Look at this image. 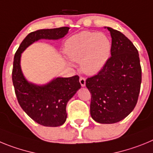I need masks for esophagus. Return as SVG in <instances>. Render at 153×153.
<instances>
[{"label":"esophagus","mask_w":153,"mask_h":153,"mask_svg":"<svg viewBox=\"0 0 153 153\" xmlns=\"http://www.w3.org/2000/svg\"><path fill=\"white\" fill-rule=\"evenodd\" d=\"M79 83H80V85L82 86H86V79L83 76H81L79 77Z\"/></svg>","instance_id":"esophagus-1"}]
</instances>
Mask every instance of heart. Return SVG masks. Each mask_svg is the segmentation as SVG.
Listing matches in <instances>:
<instances>
[{"instance_id": "obj_1", "label": "heart", "mask_w": 153, "mask_h": 153, "mask_svg": "<svg viewBox=\"0 0 153 153\" xmlns=\"http://www.w3.org/2000/svg\"><path fill=\"white\" fill-rule=\"evenodd\" d=\"M112 51V41L105 33L82 31L65 42L64 52L73 61L80 62L86 74H96L105 67ZM69 64L73 65L69 62Z\"/></svg>"}]
</instances>
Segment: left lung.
<instances>
[{
	"label": "left lung",
	"mask_w": 153,
	"mask_h": 153,
	"mask_svg": "<svg viewBox=\"0 0 153 153\" xmlns=\"http://www.w3.org/2000/svg\"><path fill=\"white\" fill-rule=\"evenodd\" d=\"M112 37L111 56L95 76L87 78L91 93L90 115L96 122H120L136 106L142 82L138 51L120 31L106 27Z\"/></svg>",
	"instance_id": "obj_1"
}]
</instances>
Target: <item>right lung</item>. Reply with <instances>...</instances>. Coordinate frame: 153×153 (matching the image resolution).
<instances>
[{
  "mask_svg": "<svg viewBox=\"0 0 153 153\" xmlns=\"http://www.w3.org/2000/svg\"><path fill=\"white\" fill-rule=\"evenodd\" d=\"M69 29L68 27H62L31 32L23 40L13 58L12 80L17 101L32 120L44 126L56 127L64 123L67 120V102L81 87L79 76L57 77L41 86L30 83L21 70V53L30 44L40 39L63 38Z\"/></svg>",
  "mask_w": 153,
  "mask_h": 153,
  "instance_id": "right-lung-1",
  "label": "right lung"
}]
</instances>
